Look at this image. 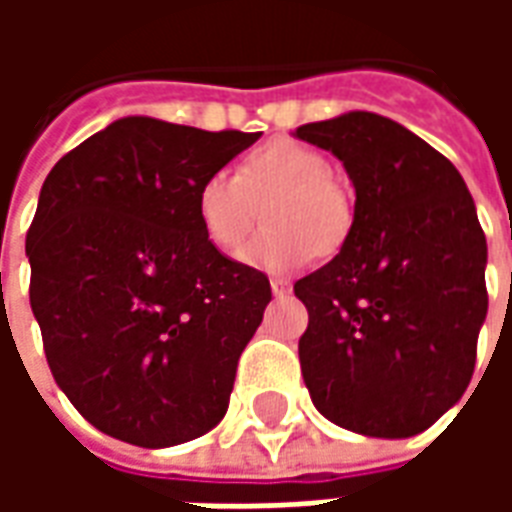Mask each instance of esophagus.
<instances>
[{"instance_id":"34e87169","label":"esophagus","mask_w":512,"mask_h":512,"mask_svg":"<svg viewBox=\"0 0 512 512\" xmlns=\"http://www.w3.org/2000/svg\"><path fill=\"white\" fill-rule=\"evenodd\" d=\"M290 279H282V277H271V293L277 296V299H282V296H288L290 293Z\"/></svg>"}]
</instances>
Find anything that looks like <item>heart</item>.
Returning a JSON list of instances; mask_svg holds the SVG:
<instances>
[{
  "label": "heart",
  "mask_w": 512,
  "mask_h": 512,
  "mask_svg": "<svg viewBox=\"0 0 512 512\" xmlns=\"http://www.w3.org/2000/svg\"><path fill=\"white\" fill-rule=\"evenodd\" d=\"M263 230L244 246L246 266L288 274L315 255H334L354 224V202L329 161L296 139L255 147L230 172H211L197 186V219L205 238L224 255H235L257 222Z\"/></svg>",
  "instance_id": "b5f03b06"
}]
</instances>
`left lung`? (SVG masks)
Wrapping results in <instances>:
<instances>
[{
	"label": "left lung",
	"mask_w": 512,
	"mask_h": 512,
	"mask_svg": "<svg viewBox=\"0 0 512 512\" xmlns=\"http://www.w3.org/2000/svg\"><path fill=\"white\" fill-rule=\"evenodd\" d=\"M356 189L340 255L293 290L310 312L301 376L334 425L378 439L430 428L472 381L488 312L485 233L461 172L373 112L307 123Z\"/></svg>",
	"instance_id": "left-lung-1"
}]
</instances>
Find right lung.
I'll return each instance as SVG.
<instances>
[{"label": "right lung", "instance_id": "right-lung-1", "mask_svg": "<svg viewBox=\"0 0 512 512\" xmlns=\"http://www.w3.org/2000/svg\"><path fill=\"white\" fill-rule=\"evenodd\" d=\"M257 136L123 117L43 183L29 304L51 376L106 436L172 447L227 414L271 285L205 238L197 186Z\"/></svg>", "mask_w": 512, "mask_h": 512}]
</instances>
